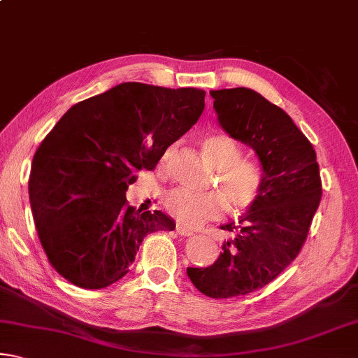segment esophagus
<instances>
[{
  "label": "esophagus",
  "instance_id": "34e87169",
  "mask_svg": "<svg viewBox=\"0 0 358 358\" xmlns=\"http://www.w3.org/2000/svg\"><path fill=\"white\" fill-rule=\"evenodd\" d=\"M177 234L178 235H183V237H191V235H194V232L192 230H189V229H186L185 226H181V224H177Z\"/></svg>",
  "mask_w": 358,
  "mask_h": 358
}]
</instances>
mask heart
<instances>
[{
	"mask_svg": "<svg viewBox=\"0 0 358 358\" xmlns=\"http://www.w3.org/2000/svg\"><path fill=\"white\" fill-rule=\"evenodd\" d=\"M203 153L217 172L224 196L237 213L252 208L259 201L264 186V173L256 162L241 159V150L232 138L224 134L208 136L203 143ZM173 147L162 155V162L169 159ZM220 192H194L189 189H172L164 199V207L186 227H199L207 221H215L224 215L227 203Z\"/></svg>",
	"mask_w": 358,
	"mask_h": 358,
	"instance_id": "heart-1",
	"label": "heart"
}]
</instances>
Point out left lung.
Segmentation results:
<instances>
[{
	"instance_id": "left-lung-1",
	"label": "left lung",
	"mask_w": 358,
	"mask_h": 358,
	"mask_svg": "<svg viewBox=\"0 0 358 358\" xmlns=\"http://www.w3.org/2000/svg\"><path fill=\"white\" fill-rule=\"evenodd\" d=\"M221 128L254 150L264 173L259 201L221 229L234 232L213 265L187 268L211 299H230L264 287L299 256L319 207V164L310 141L292 118L262 94L238 87L210 92Z\"/></svg>"
}]
</instances>
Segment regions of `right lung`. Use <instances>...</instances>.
<instances>
[{"label": "right lung", "instance_id": "obj_1", "mask_svg": "<svg viewBox=\"0 0 358 358\" xmlns=\"http://www.w3.org/2000/svg\"><path fill=\"white\" fill-rule=\"evenodd\" d=\"M203 107V90L124 82L59 118L36 151L28 181L41 245L59 275L83 289L110 286L128 273L145 235L175 229L162 211L126 203V191Z\"/></svg>", "mask_w": 358, "mask_h": 358}]
</instances>
